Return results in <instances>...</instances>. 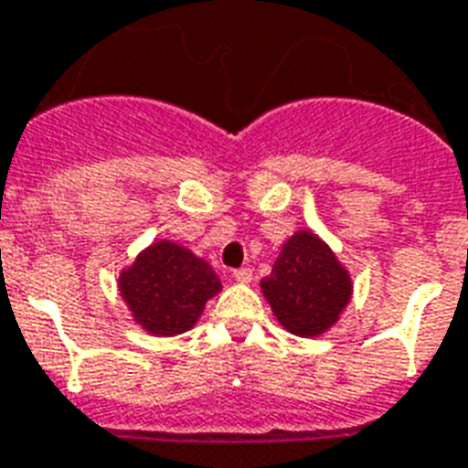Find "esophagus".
Here are the masks:
<instances>
[{"instance_id": "esophagus-1", "label": "esophagus", "mask_w": 468, "mask_h": 468, "mask_svg": "<svg viewBox=\"0 0 468 468\" xmlns=\"http://www.w3.org/2000/svg\"><path fill=\"white\" fill-rule=\"evenodd\" d=\"M233 277L238 279V282H245V284H248V282H252V270H250V267H240V270L233 271Z\"/></svg>"}]
</instances>
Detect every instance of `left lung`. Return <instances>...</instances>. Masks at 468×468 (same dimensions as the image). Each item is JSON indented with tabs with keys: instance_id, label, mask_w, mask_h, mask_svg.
Returning a JSON list of instances; mask_svg holds the SVG:
<instances>
[{
	"instance_id": "obj_1",
	"label": "left lung",
	"mask_w": 468,
	"mask_h": 468,
	"mask_svg": "<svg viewBox=\"0 0 468 468\" xmlns=\"http://www.w3.org/2000/svg\"><path fill=\"white\" fill-rule=\"evenodd\" d=\"M262 292L286 330L313 337L337 320L352 284L325 242L313 233H296L262 279Z\"/></svg>"
}]
</instances>
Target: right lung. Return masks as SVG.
Returning <instances> with one entry per match:
<instances>
[{
  "label": "right lung",
  "instance_id": "add662e5",
  "mask_svg": "<svg viewBox=\"0 0 468 468\" xmlns=\"http://www.w3.org/2000/svg\"><path fill=\"white\" fill-rule=\"evenodd\" d=\"M220 292L216 271L175 242H155L121 274V296L148 333L189 330L206 301Z\"/></svg>",
  "mask_w": 468,
  "mask_h": 468
}]
</instances>
